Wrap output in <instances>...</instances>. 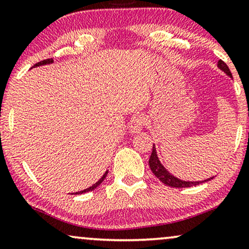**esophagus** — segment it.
Masks as SVG:
<instances>
[{"label":"esophagus","mask_w":249,"mask_h":249,"mask_svg":"<svg viewBox=\"0 0 249 249\" xmlns=\"http://www.w3.org/2000/svg\"><path fill=\"white\" fill-rule=\"evenodd\" d=\"M145 124V116L143 115H137L134 116L131 122H129V131L131 133L135 134V133H140L142 129H143V126Z\"/></svg>","instance_id":"34e87169"}]
</instances>
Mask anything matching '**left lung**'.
<instances>
[{
    "label": "left lung",
    "instance_id": "8db88e82",
    "mask_svg": "<svg viewBox=\"0 0 249 249\" xmlns=\"http://www.w3.org/2000/svg\"><path fill=\"white\" fill-rule=\"evenodd\" d=\"M217 68L219 70H222L223 72L230 76L231 78H232L231 73L228 66L226 65V63L223 62L222 60H219L218 63H217ZM149 167H151V171L153 172V174L155 175L157 178H159L161 183H164L165 185L171 187H176V188H183V187H192V186H196V185H199L202 183H205V181H208L214 178V176L210 177L208 179H204V180H197V181H189V180H181L179 178H177L174 175H172L166 168H165L163 165H161L160 160L157 156L156 153V147L155 145H153V151L151 154V157H149L148 160Z\"/></svg>",
    "mask_w": 249,
    "mask_h": 249
}]
</instances>
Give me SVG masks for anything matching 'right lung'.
Here are the masks:
<instances>
[{"label": "right lung", "instance_id": "add662e5", "mask_svg": "<svg viewBox=\"0 0 249 249\" xmlns=\"http://www.w3.org/2000/svg\"><path fill=\"white\" fill-rule=\"evenodd\" d=\"M53 63V58H47V60H44V61H41V62H38V63H36V64H35L33 68H36V66H41V65H46V64H52ZM107 173H108V171H106L105 173H104V175L101 177L100 179H98L95 184H93L92 186L90 187H89V188H86V189H84V191H81V192H76V193H73L72 195H78V194H83V193H86V192H90V191H93V189H95L98 185H100L102 181H103L104 179H105V177H106V175H107Z\"/></svg>", "mask_w": 249, "mask_h": 249}]
</instances>
